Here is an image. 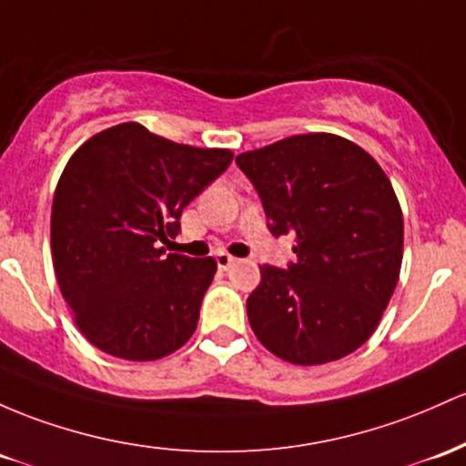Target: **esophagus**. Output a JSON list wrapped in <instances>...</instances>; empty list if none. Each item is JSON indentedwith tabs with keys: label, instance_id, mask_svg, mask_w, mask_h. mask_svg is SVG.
Here are the masks:
<instances>
[{
	"label": "esophagus",
	"instance_id": "obj_1",
	"mask_svg": "<svg viewBox=\"0 0 466 466\" xmlns=\"http://www.w3.org/2000/svg\"><path fill=\"white\" fill-rule=\"evenodd\" d=\"M234 263H237V258L229 257V254H225V252H218V254H217V265H218V269H228L229 265H234Z\"/></svg>",
	"mask_w": 466,
	"mask_h": 466
}]
</instances>
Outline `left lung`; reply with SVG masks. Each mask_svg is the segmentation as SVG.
<instances>
[{"instance_id":"8db88e82","label":"left lung","mask_w":466,"mask_h":466,"mask_svg":"<svg viewBox=\"0 0 466 466\" xmlns=\"http://www.w3.org/2000/svg\"><path fill=\"white\" fill-rule=\"evenodd\" d=\"M237 166L294 263L260 265L248 299L257 339L294 365H323L365 345L402 263V212L382 167L356 143L314 132L243 152Z\"/></svg>"}]
</instances>
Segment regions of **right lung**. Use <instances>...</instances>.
<instances>
[{
    "label": "right lung",
    "mask_w": 466,
    "mask_h": 466,
    "mask_svg": "<svg viewBox=\"0 0 466 466\" xmlns=\"http://www.w3.org/2000/svg\"><path fill=\"white\" fill-rule=\"evenodd\" d=\"M232 163L229 150L167 141L119 124L70 157L53 198V265L75 323L126 360L186 345L217 272L214 258L167 254L183 208Z\"/></svg>",
    "instance_id": "obj_1"
}]
</instances>
